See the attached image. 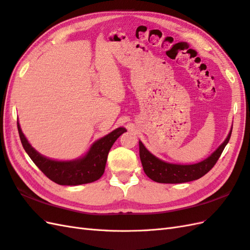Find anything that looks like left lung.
<instances>
[{"label":"left lung","instance_id":"1","mask_svg":"<svg viewBox=\"0 0 250 250\" xmlns=\"http://www.w3.org/2000/svg\"><path fill=\"white\" fill-rule=\"evenodd\" d=\"M231 132L232 127L227 138L224 140V143L208 158L193 165L166 163L150 153L139 140V156L145 173L152 181L162 184H180L198 180L213 168L223 150L225 149L226 145L228 144L230 136H231Z\"/></svg>","mask_w":250,"mask_h":250}]
</instances>
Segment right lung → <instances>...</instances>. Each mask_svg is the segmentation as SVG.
I'll return each instance as SVG.
<instances>
[{"label": "right lung", "mask_w": 250, "mask_h": 250, "mask_svg": "<svg viewBox=\"0 0 250 250\" xmlns=\"http://www.w3.org/2000/svg\"><path fill=\"white\" fill-rule=\"evenodd\" d=\"M17 124L22 146L31 161L50 181L63 186H76L99 180L104 173L110 149L121 134L126 132L125 127H117L95 142L86 154L81 158L74 161H54L37 152L25 137L19 121Z\"/></svg>", "instance_id": "right-lung-1"}]
</instances>
